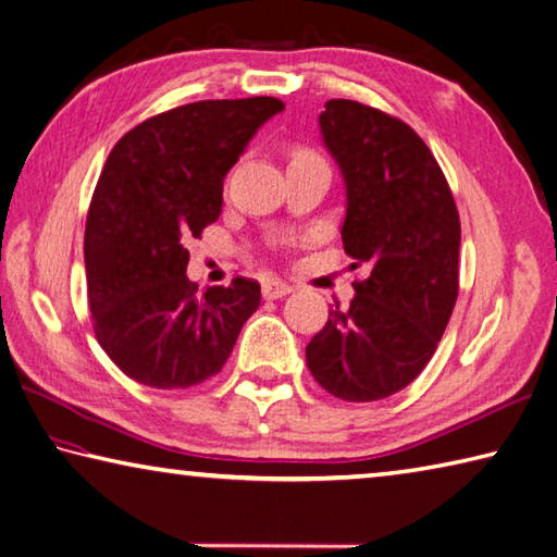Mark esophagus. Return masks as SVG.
Here are the masks:
<instances>
[{"label": "esophagus", "mask_w": 557, "mask_h": 557, "mask_svg": "<svg viewBox=\"0 0 557 557\" xmlns=\"http://www.w3.org/2000/svg\"><path fill=\"white\" fill-rule=\"evenodd\" d=\"M292 292V287L287 285V282H282L277 277H270L263 282V297L265 299H280V297H287V294Z\"/></svg>", "instance_id": "34e87169"}]
</instances>
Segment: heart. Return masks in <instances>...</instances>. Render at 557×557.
Wrapping results in <instances>:
<instances>
[{"instance_id":"obj_1","label":"heart","mask_w":557,"mask_h":557,"mask_svg":"<svg viewBox=\"0 0 557 557\" xmlns=\"http://www.w3.org/2000/svg\"><path fill=\"white\" fill-rule=\"evenodd\" d=\"M311 159H319V154H313L307 147H289V163H304ZM287 244H299V238H287Z\"/></svg>"}]
</instances>
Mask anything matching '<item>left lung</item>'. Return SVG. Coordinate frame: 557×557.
<instances>
[{"label": "left lung", "mask_w": 557, "mask_h": 557, "mask_svg": "<svg viewBox=\"0 0 557 557\" xmlns=\"http://www.w3.org/2000/svg\"><path fill=\"white\" fill-rule=\"evenodd\" d=\"M319 123L345 178V253L369 277L355 282L347 307H331L307 364L335 398L381 400L428 367L451 319L459 210L437 159L403 120L333 98Z\"/></svg>", "instance_id": "8db88e82"}]
</instances>
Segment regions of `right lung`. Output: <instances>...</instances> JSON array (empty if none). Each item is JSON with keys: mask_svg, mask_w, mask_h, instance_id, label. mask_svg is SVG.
Returning <instances> with one entry per match:
<instances>
[{"mask_svg": "<svg viewBox=\"0 0 557 557\" xmlns=\"http://www.w3.org/2000/svg\"><path fill=\"white\" fill-rule=\"evenodd\" d=\"M282 108L272 96L178 106L108 157L86 216V289L98 345L139 384L188 388L220 374L260 307L246 277L198 294L185 246L216 222L228 169Z\"/></svg>", "mask_w": 557, "mask_h": 557, "instance_id": "obj_1", "label": "right lung"}]
</instances>
